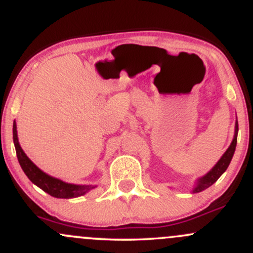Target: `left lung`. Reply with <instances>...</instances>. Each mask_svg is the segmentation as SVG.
Listing matches in <instances>:
<instances>
[{
	"label": "left lung",
	"instance_id": "left-lung-1",
	"mask_svg": "<svg viewBox=\"0 0 253 253\" xmlns=\"http://www.w3.org/2000/svg\"><path fill=\"white\" fill-rule=\"evenodd\" d=\"M237 137H238V121H237V124H235L234 139H233L232 144H230V146L228 149H227V151L224 152L223 156L221 157V160L218 161L217 163H216L215 167H213L211 170H210L209 173L207 174V175L202 177V179H199L198 185H197V187L193 190L194 193L202 192V191H204L205 188H208L209 186H211L213 182L217 181L218 177H220L222 174L226 171V169L228 168L230 161H232L233 155H234L235 146H237Z\"/></svg>",
	"mask_w": 253,
	"mask_h": 253
}]
</instances>
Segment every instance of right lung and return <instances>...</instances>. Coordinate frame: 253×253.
<instances>
[{
	"mask_svg": "<svg viewBox=\"0 0 253 253\" xmlns=\"http://www.w3.org/2000/svg\"><path fill=\"white\" fill-rule=\"evenodd\" d=\"M13 140L14 145H15L16 150V156H18V161L20 163L21 168H23L24 173L26 174L27 177L41 187L44 192L49 193L50 196L56 197V198H76V197L83 196L91 188L96 187V186H85V185H72L66 184V182L61 181L59 179L49 176L48 174L43 173L40 168L36 165H33L32 161L25 155L23 149L20 148L18 141V134H16V125L14 122L13 125Z\"/></svg>",
	"mask_w": 253,
	"mask_h": 253,
	"instance_id": "1",
	"label": "right lung"
}]
</instances>
